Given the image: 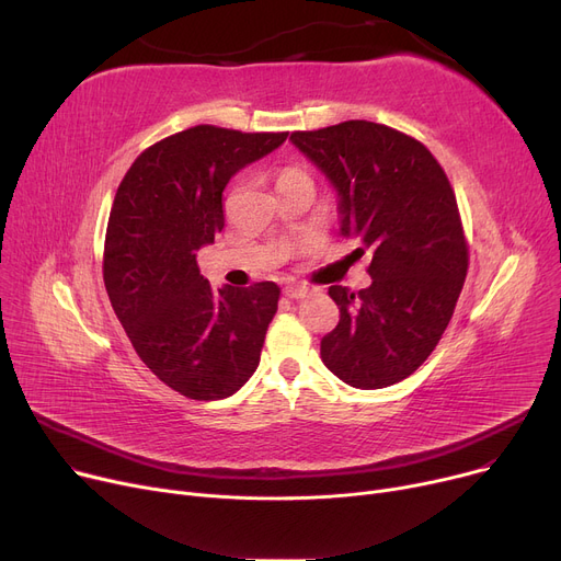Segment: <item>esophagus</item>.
I'll list each match as a JSON object with an SVG mask.
<instances>
[{
  "mask_svg": "<svg viewBox=\"0 0 561 561\" xmlns=\"http://www.w3.org/2000/svg\"><path fill=\"white\" fill-rule=\"evenodd\" d=\"M284 296L290 298V300H300V298L309 296V288L307 286H298V284H288L284 288Z\"/></svg>",
  "mask_w": 561,
  "mask_h": 561,
  "instance_id": "obj_1",
  "label": "esophagus"
}]
</instances>
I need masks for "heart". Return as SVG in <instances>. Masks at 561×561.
I'll return each instance as SVG.
<instances>
[{
  "label": "heart",
  "mask_w": 561,
  "mask_h": 561,
  "mask_svg": "<svg viewBox=\"0 0 561 561\" xmlns=\"http://www.w3.org/2000/svg\"><path fill=\"white\" fill-rule=\"evenodd\" d=\"M288 176H307L302 170H298V168H286V170H282L279 172V176H277V182L279 180H288Z\"/></svg>",
  "instance_id": "obj_1"
}]
</instances>
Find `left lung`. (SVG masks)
Here are the masks:
<instances>
[{"instance_id":"1","label":"left lung","mask_w":561,"mask_h":561,"mask_svg":"<svg viewBox=\"0 0 561 561\" xmlns=\"http://www.w3.org/2000/svg\"><path fill=\"white\" fill-rule=\"evenodd\" d=\"M341 195V233L370 254L368 288L330 286L339 325L325 366L355 389L402 381L432 355L468 273V241L446 170L414 136L368 121L293 131Z\"/></svg>"}]
</instances>
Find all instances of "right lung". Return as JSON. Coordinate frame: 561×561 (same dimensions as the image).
<instances>
[{
	"instance_id": "right-lung-1",
	"label": "right lung",
	"mask_w": 561,
	"mask_h": 561,
	"mask_svg": "<svg viewBox=\"0 0 561 561\" xmlns=\"http://www.w3.org/2000/svg\"><path fill=\"white\" fill-rule=\"evenodd\" d=\"M288 131L216 125L142 150L117 186L104 239V286L142 364L191 400H222L259 366L279 286L211 288L197 250L225 227L222 191Z\"/></svg>"
}]
</instances>
